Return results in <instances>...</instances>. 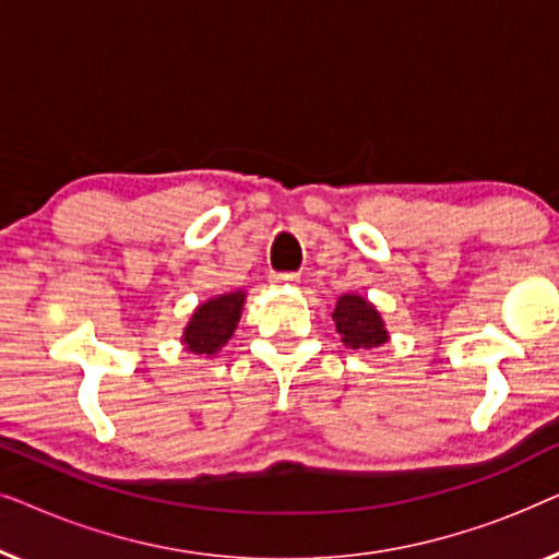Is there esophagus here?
Wrapping results in <instances>:
<instances>
[{"instance_id": "esophagus-1", "label": "esophagus", "mask_w": 559, "mask_h": 559, "mask_svg": "<svg viewBox=\"0 0 559 559\" xmlns=\"http://www.w3.org/2000/svg\"><path fill=\"white\" fill-rule=\"evenodd\" d=\"M270 282L274 287H295L297 282H300V277H297L295 272H274Z\"/></svg>"}]
</instances>
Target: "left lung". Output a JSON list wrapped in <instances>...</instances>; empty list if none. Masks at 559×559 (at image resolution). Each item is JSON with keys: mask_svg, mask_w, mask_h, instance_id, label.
Returning <instances> with one entry per match:
<instances>
[{"mask_svg": "<svg viewBox=\"0 0 559 559\" xmlns=\"http://www.w3.org/2000/svg\"><path fill=\"white\" fill-rule=\"evenodd\" d=\"M333 323L341 335V343L354 350H371L384 346L389 331L377 305L366 300L364 295L346 293L338 297L333 308Z\"/></svg>", "mask_w": 559, "mask_h": 559, "instance_id": "left-lung-1", "label": "left lung"}]
</instances>
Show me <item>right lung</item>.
I'll list each match as a JSON object with an SVG mask.
<instances>
[{"label":"right lung","instance_id":"right-lung-1","mask_svg":"<svg viewBox=\"0 0 559 559\" xmlns=\"http://www.w3.org/2000/svg\"><path fill=\"white\" fill-rule=\"evenodd\" d=\"M243 300H247V293L234 289V293L216 295L198 305L186 328H182V348L205 358L221 354V348L226 346L236 325H239Z\"/></svg>","mask_w":559,"mask_h":559}]
</instances>
